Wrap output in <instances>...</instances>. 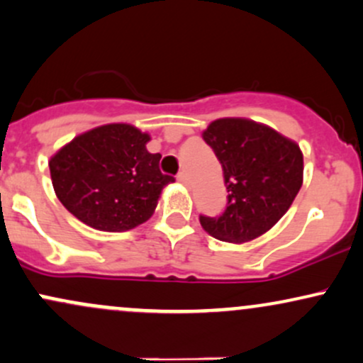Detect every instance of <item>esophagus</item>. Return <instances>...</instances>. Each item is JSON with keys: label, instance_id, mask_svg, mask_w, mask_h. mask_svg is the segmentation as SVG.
Listing matches in <instances>:
<instances>
[{"label": "esophagus", "instance_id": "34e87169", "mask_svg": "<svg viewBox=\"0 0 363 363\" xmlns=\"http://www.w3.org/2000/svg\"><path fill=\"white\" fill-rule=\"evenodd\" d=\"M177 181L181 182V184H184V186H189V177H187V174H186V172H179V176H177Z\"/></svg>", "mask_w": 363, "mask_h": 363}]
</instances>
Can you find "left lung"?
<instances>
[{"mask_svg": "<svg viewBox=\"0 0 363 363\" xmlns=\"http://www.w3.org/2000/svg\"><path fill=\"white\" fill-rule=\"evenodd\" d=\"M203 140L222 164L228 203L218 218L199 216L201 227L232 244L266 234L289 211L302 186L301 147L277 129L245 118L213 121Z\"/></svg>", "mask_w": 363, "mask_h": 363, "instance_id": "left-lung-1", "label": "left lung"}]
</instances>
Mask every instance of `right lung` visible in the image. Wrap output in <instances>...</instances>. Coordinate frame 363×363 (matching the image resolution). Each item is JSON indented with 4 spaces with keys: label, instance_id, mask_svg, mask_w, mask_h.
<instances>
[{
    "label": "right lung",
    "instance_id": "1",
    "mask_svg": "<svg viewBox=\"0 0 363 363\" xmlns=\"http://www.w3.org/2000/svg\"><path fill=\"white\" fill-rule=\"evenodd\" d=\"M148 133L133 124L97 126L66 143L49 160L62 206L95 230L126 232L153 215L162 189L174 182L150 153Z\"/></svg>",
    "mask_w": 363,
    "mask_h": 363
}]
</instances>
